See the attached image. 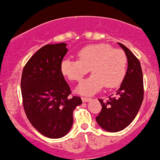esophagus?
I'll return each mask as SVG.
<instances>
[{
    "label": "esophagus",
    "mask_w": 160,
    "mask_h": 160,
    "mask_svg": "<svg viewBox=\"0 0 160 160\" xmlns=\"http://www.w3.org/2000/svg\"><path fill=\"white\" fill-rule=\"evenodd\" d=\"M82 102H89L90 100V98H86V97H82Z\"/></svg>",
    "instance_id": "1"
}]
</instances>
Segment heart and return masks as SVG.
<instances>
[{
    "label": "heart",
    "instance_id": "heart-1",
    "mask_svg": "<svg viewBox=\"0 0 160 160\" xmlns=\"http://www.w3.org/2000/svg\"><path fill=\"white\" fill-rule=\"evenodd\" d=\"M77 58L78 60L63 59L61 71L70 81L80 82L90 69L92 75L78 87L79 94H94L104 86L107 89L114 88L123 81L128 58L122 49L105 43L89 45L78 52Z\"/></svg>",
    "mask_w": 160,
    "mask_h": 160
}]
</instances>
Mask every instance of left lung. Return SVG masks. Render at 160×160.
I'll use <instances>...</instances> for the list:
<instances>
[{
	"label": "left lung",
	"mask_w": 160,
	"mask_h": 160,
	"mask_svg": "<svg viewBox=\"0 0 160 160\" xmlns=\"http://www.w3.org/2000/svg\"><path fill=\"white\" fill-rule=\"evenodd\" d=\"M118 45L123 49L128 58V71L114 97L110 96L107 101L98 99L102 110L96 117L98 124L110 132L122 131L131 124L138 114L144 94L142 72L139 61L124 45L121 43Z\"/></svg>",
	"instance_id": "left-lung-1"
}]
</instances>
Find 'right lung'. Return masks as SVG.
Instances as JSON below:
<instances>
[{
	"instance_id": "right-lung-1",
	"label": "right lung",
	"mask_w": 160,
	"mask_h": 160,
	"mask_svg": "<svg viewBox=\"0 0 160 160\" xmlns=\"http://www.w3.org/2000/svg\"><path fill=\"white\" fill-rule=\"evenodd\" d=\"M66 43L48 44L32 55L23 68L21 90L24 111L38 131L51 138L66 135L73 124V111L82 104L61 71L67 53Z\"/></svg>"
}]
</instances>
